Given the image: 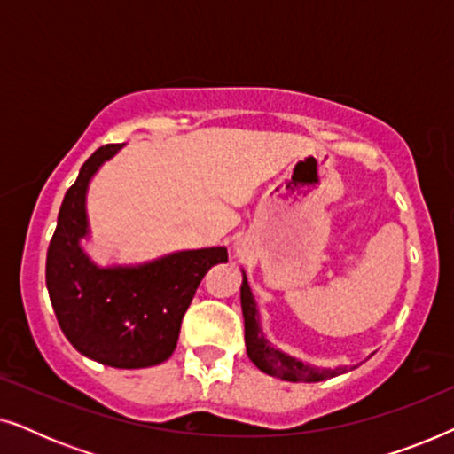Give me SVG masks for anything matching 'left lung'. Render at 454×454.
Instances as JSON below:
<instances>
[{
	"mask_svg": "<svg viewBox=\"0 0 454 454\" xmlns=\"http://www.w3.org/2000/svg\"><path fill=\"white\" fill-rule=\"evenodd\" d=\"M241 312H244V325H246L247 357L256 364L258 370L266 372V374L281 378V380H287V382H320L353 370V368H347V365H340V368H333V370L314 368V365L303 364L300 359L285 356L283 351L275 349V347L264 339L262 328H260L256 301H254L250 285H247L246 272H244V281H241Z\"/></svg>",
	"mask_w": 454,
	"mask_h": 454,
	"instance_id": "8db88e82",
	"label": "left lung"
}]
</instances>
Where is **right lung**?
<instances>
[{"label":"right lung","mask_w":454,"mask_h":454,"mask_svg":"<svg viewBox=\"0 0 454 454\" xmlns=\"http://www.w3.org/2000/svg\"><path fill=\"white\" fill-rule=\"evenodd\" d=\"M121 146L97 148L80 167L61 202L45 278L66 339L98 364L136 370L171 357L198 285L210 266L227 262V247L184 250L140 266L101 269L90 262L80 247L89 235L86 188Z\"/></svg>","instance_id":"obj_1"}]
</instances>
